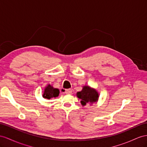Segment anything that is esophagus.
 Returning a JSON list of instances; mask_svg holds the SVG:
<instances>
[{
	"label": "esophagus",
	"instance_id": "1",
	"mask_svg": "<svg viewBox=\"0 0 147 147\" xmlns=\"http://www.w3.org/2000/svg\"><path fill=\"white\" fill-rule=\"evenodd\" d=\"M65 93L66 94H72V90H71V89H66L65 90Z\"/></svg>",
	"mask_w": 147,
	"mask_h": 147
}]
</instances>
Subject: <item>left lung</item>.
<instances>
[{
	"instance_id": "obj_1",
	"label": "left lung",
	"mask_w": 147,
	"mask_h": 147,
	"mask_svg": "<svg viewBox=\"0 0 147 147\" xmlns=\"http://www.w3.org/2000/svg\"><path fill=\"white\" fill-rule=\"evenodd\" d=\"M76 96L81 99V104L82 106L87 104L91 105L97 102L99 99V93L96 89L90 87L89 86H84L82 91L78 92Z\"/></svg>"
}]
</instances>
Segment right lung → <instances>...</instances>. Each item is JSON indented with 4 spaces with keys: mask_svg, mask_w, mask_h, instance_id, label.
I'll use <instances>...</instances> for the list:
<instances>
[{
    "mask_svg": "<svg viewBox=\"0 0 147 147\" xmlns=\"http://www.w3.org/2000/svg\"><path fill=\"white\" fill-rule=\"evenodd\" d=\"M59 94V91L58 89L54 88L51 84H48L44 89L42 96L45 99H50L53 97H58Z\"/></svg>",
    "mask_w": 147,
    "mask_h": 147,
    "instance_id": "right-lung-1",
    "label": "right lung"
}]
</instances>
